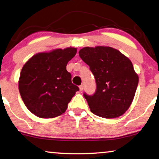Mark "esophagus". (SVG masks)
I'll list each match as a JSON object with an SVG mask.
<instances>
[{"label":"esophagus","instance_id":"1","mask_svg":"<svg viewBox=\"0 0 159 159\" xmlns=\"http://www.w3.org/2000/svg\"><path fill=\"white\" fill-rule=\"evenodd\" d=\"M84 85H80V86H79V89H80V91H82L83 90H84Z\"/></svg>","mask_w":159,"mask_h":159}]
</instances>
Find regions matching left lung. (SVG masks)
Segmentation results:
<instances>
[{"label":"left lung","instance_id":"8db88e82","mask_svg":"<svg viewBox=\"0 0 159 159\" xmlns=\"http://www.w3.org/2000/svg\"><path fill=\"white\" fill-rule=\"evenodd\" d=\"M79 54L96 82L94 95L84 94L90 111L107 119L122 115L132 104L139 83L132 61L110 47H86Z\"/></svg>","mask_w":159,"mask_h":159}]
</instances>
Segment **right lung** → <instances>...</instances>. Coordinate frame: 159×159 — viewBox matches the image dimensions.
Here are the masks:
<instances>
[{"label":"right lung","instance_id":"obj_1","mask_svg":"<svg viewBox=\"0 0 159 159\" xmlns=\"http://www.w3.org/2000/svg\"><path fill=\"white\" fill-rule=\"evenodd\" d=\"M77 52L74 47L57 49L34 55L22 67L20 94L30 112L41 118L64 113L79 87L72 84L66 65Z\"/></svg>","mask_w":159,"mask_h":159}]
</instances>
